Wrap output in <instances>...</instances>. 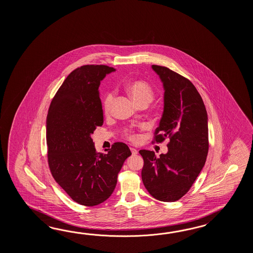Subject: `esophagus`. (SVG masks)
Segmentation results:
<instances>
[{"instance_id":"esophagus-1","label":"esophagus","mask_w":253,"mask_h":253,"mask_svg":"<svg viewBox=\"0 0 253 253\" xmlns=\"http://www.w3.org/2000/svg\"><path fill=\"white\" fill-rule=\"evenodd\" d=\"M130 150H131V153H132V155L133 156H135V155H137V153H138V151L136 150L135 148H130Z\"/></svg>"}]
</instances>
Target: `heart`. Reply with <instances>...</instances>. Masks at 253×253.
I'll return each instance as SVG.
<instances>
[{
  "mask_svg": "<svg viewBox=\"0 0 253 253\" xmlns=\"http://www.w3.org/2000/svg\"><path fill=\"white\" fill-rule=\"evenodd\" d=\"M126 90L136 105H140L142 103L150 104L155 97V93H154L153 88L151 87L150 85H148L144 81H136L131 82L126 86ZM114 99H115V93L108 92L103 101V108H104L105 113H110ZM126 136L131 141H135L137 139V136L130 131L127 132Z\"/></svg>",
  "mask_w": 253,
  "mask_h": 253,
  "instance_id": "b5f03b06",
  "label": "heart"
}]
</instances>
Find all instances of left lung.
<instances>
[{
  "instance_id": "obj_1",
  "label": "left lung",
  "mask_w": 253,
  "mask_h": 253,
  "mask_svg": "<svg viewBox=\"0 0 253 253\" xmlns=\"http://www.w3.org/2000/svg\"><path fill=\"white\" fill-rule=\"evenodd\" d=\"M163 83L164 111L156 142L170 138L167 154L140 150L142 180L149 194L162 202L183 197L205 167L208 154V115L194 84L167 67L152 65Z\"/></svg>"
}]
</instances>
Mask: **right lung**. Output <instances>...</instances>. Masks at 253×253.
Returning a JSON list of instances; mask_svg holds the SVG:
<instances>
[{
    "label": "right lung",
    "mask_w": 253,
    "mask_h": 253,
    "mask_svg": "<svg viewBox=\"0 0 253 253\" xmlns=\"http://www.w3.org/2000/svg\"><path fill=\"white\" fill-rule=\"evenodd\" d=\"M116 71L105 65L73 70L56 93L46 121L48 167L55 181L78 204L99 205L116 188L118 174L131 151L115 143L107 154L96 152L91 135L103 125L98 86Z\"/></svg>",
    "instance_id": "right-lung-1"
}]
</instances>
